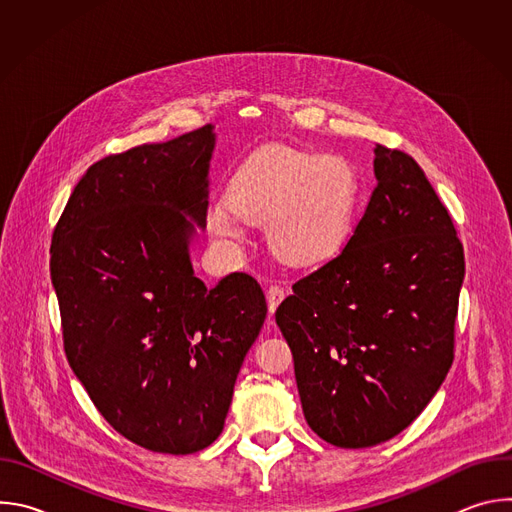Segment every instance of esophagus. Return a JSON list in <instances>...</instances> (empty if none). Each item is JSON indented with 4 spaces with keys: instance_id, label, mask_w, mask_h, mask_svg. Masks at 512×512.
I'll return each instance as SVG.
<instances>
[{
    "instance_id": "1",
    "label": "esophagus",
    "mask_w": 512,
    "mask_h": 512,
    "mask_svg": "<svg viewBox=\"0 0 512 512\" xmlns=\"http://www.w3.org/2000/svg\"><path fill=\"white\" fill-rule=\"evenodd\" d=\"M285 289L283 287H279V285H271L269 289H267V308H269V312L273 314L275 310H277V306L285 300Z\"/></svg>"
}]
</instances>
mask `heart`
<instances>
[{"mask_svg":"<svg viewBox=\"0 0 512 512\" xmlns=\"http://www.w3.org/2000/svg\"><path fill=\"white\" fill-rule=\"evenodd\" d=\"M360 200L356 170L322 152L267 150L233 176L229 208H216L212 235L241 241L245 223L267 225L271 251L291 265L334 257L350 237Z\"/></svg>","mask_w":512,"mask_h":512,"instance_id":"obj_1","label":"heart"}]
</instances>
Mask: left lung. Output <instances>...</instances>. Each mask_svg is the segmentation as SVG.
Returning <instances> with one entry per match:
<instances>
[{"mask_svg":"<svg viewBox=\"0 0 512 512\" xmlns=\"http://www.w3.org/2000/svg\"><path fill=\"white\" fill-rule=\"evenodd\" d=\"M375 176L346 247L275 312L308 425L348 450L391 440L444 383L466 267L452 216L417 162L377 145Z\"/></svg>","mask_w":512,"mask_h":512,"instance_id":"1","label":"left lung"}]
</instances>
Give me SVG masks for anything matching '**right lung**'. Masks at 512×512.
Masks as SVG:
<instances>
[{
	"label": "right lung",
	"mask_w": 512,
	"mask_h": 512,
	"mask_svg": "<svg viewBox=\"0 0 512 512\" xmlns=\"http://www.w3.org/2000/svg\"><path fill=\"white\" fill-rule=\"evenodd\" d=\"M212 125L93 164L50 247L64 352L109 425L160 454H194L225 427L267 304L231 273L212 289L190 263L204 229Z\"/></svg>",
	"instance_id": "add662e5"
}]
</instances>
